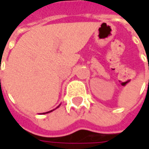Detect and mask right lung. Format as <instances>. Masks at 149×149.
Segmentation results:
<instances>
[{
	"label": "right lung",
	"instance_id": "1",
	"mask_svg": "<svg viewBox=\"0 0 149 149\" xmlns=\"http://www.w3.org/2000/svg\"><path fill=\"white\" fill-rule=\"evenodd\" d=\"M58 106H59V105H58ZM58 107H57V108H58ZM51 111H52V110H51ZM49 112H50V111H49ZM47 113H48V112H47Z\"/></svg>",
	"mask_w": 149,
	"mask_h": 149
}]
</instances>
